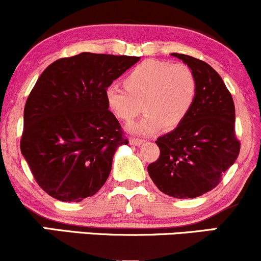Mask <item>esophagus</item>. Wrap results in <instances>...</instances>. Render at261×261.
Masks as SVG:
<instances>
[{
  "label": "esophagus",
  "instance_id": "esophagus-1",
  "mask_svg": "<svg viewBox=\"0 0 261 261\" xmlns=\"http://www.w3.org/2000/svg\"><path fill=\"white\" fill-rule=\"evenodd\" d=\"M130 143L133 146H141L142 143H145V140L137 139V137H133V139H130Z\"/></svg>",
  "mask_w": 261,
  "mask_h": 261
}]
</instances>
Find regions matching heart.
I'll return each instance as SVG.
<instances>
[{"label":"heart","instance_id":"obj_1","mask_svg":"<svg viewBox=\"0 0 261 261\" xmlns=\"http://www.w3.org/2000/svg\"><path fill=\"white\" fill-rule=\"evenodd\" d=\"M125 88L109 86L106 101L119 120L130 122L141 112L146 114L128 130L151 135L163 126L172 130L190 113L197 93L195 74L185 65L149 60L137 65L126 74Z\"/></svg>","mask_w":261,"mask_h":261}]
</instances>
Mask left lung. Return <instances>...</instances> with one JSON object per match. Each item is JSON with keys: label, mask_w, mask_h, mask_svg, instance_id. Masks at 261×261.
Listing matches in <instances>:
<instances>
[{"label": "left lung", "mask_w": 261, "mask_h": 261, "mask_svg": "<svg viewBox=\"0 0 261 261\" xmlns=\"http://www.w3.org/2000/svg\"><path fill=\"white\" fill-rule=\"evenodd\" d=\"M170 55L193 71L197 93L185 120L155 141L161 154L147 170L162 193L194 199L216 188L238 157L234 103L223 80L208 64L184 54Z\"/></svg>", "instance_id": "obj_1"}]
</instances>
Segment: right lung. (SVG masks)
I'll use <instances>...</instances> for the list:
<instances>
[{"label":"right lung","instance_id":"right-lung-1","mask_svg":"<svg viewBox=\"0 0 261 261\" xmlns=\"http://www.w3.org/2000/svg\"><path fill=\"white\" fill-rule=\"evenodd\" d=\"M139 56L81 53L47 66L24 107L20 152L45 193L80 202L106 184L115 151L128 140L106 89Z\"/></svg>","mask_w":261,"mask_h":261}]
</instances>
